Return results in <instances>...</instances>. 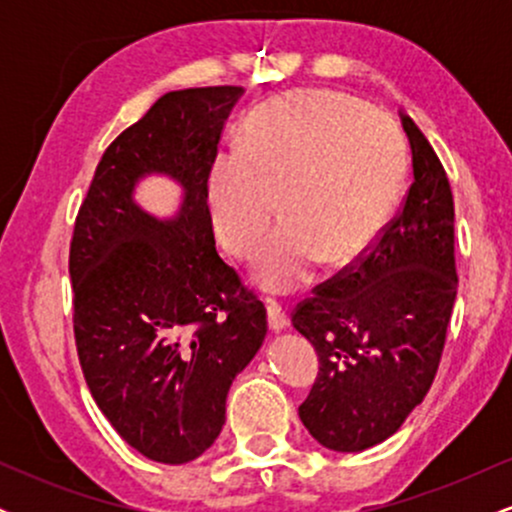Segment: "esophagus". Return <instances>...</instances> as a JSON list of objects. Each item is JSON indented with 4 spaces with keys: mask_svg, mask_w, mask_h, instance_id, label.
<instances>
[{
    "mask_svg": "<svg viewBox=\"0 0 512 512\" xmlns=\"http://www.w3.org/2000/svg\"><path fill=\"white\" fill-rule=\"evenodd\" d=\"M267 320H269V330L272 332H281L289 327V315H286V310L276 301H267Z\"/></svg>",
    "mask_w": 512,
    "mask_h": 512,
    "instance_id": "34e87169",
    "label": "esophagus"
}]
</instances>
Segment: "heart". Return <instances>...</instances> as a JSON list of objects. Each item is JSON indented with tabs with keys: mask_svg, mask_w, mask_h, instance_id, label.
I'll use <instances>...</instances> for the list:
<instances>
[{
	"mask_svg": "<svg viewBox=\"0 0 512 512\" xmlns=\"http://www.w3.org/2000/svg\"><path fill=\"white\" fill-rule=\"evenodd\" d=\"M407 154L387 117L349 96L301 91L260 105L240 127V146L209 168L214 228L228 250L250 255L279 209L252 274L262 289L293 293L325 257H354L399 202Z\"/></svg>",
	"mask_w": 512,
	"mask_h": 512,
	"instance_id": "b5f03b06",
	"label": "heart"
}]
</instances>
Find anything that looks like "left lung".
Masks as SVG:
<instances>
[{
    "instance_id": "8db88e82",
    "label": "left lung",
    "mask_w": 512,
    "mask_h": 512,
    "mask_svg": "<svg viewBox=\"0 0 512 512\" xmlns=\"http://www.w3.org/2000/svg\"><path fill=\"white\" fill-rule=\"evenodd\" d=\"M399 120L414 168L402 211L366 255L291 317L320 358L298 416L322 448L337 452L383 443L424 402L457 296L448 175L414 120L404 113Z\"/></svg>"
}]
</instances>
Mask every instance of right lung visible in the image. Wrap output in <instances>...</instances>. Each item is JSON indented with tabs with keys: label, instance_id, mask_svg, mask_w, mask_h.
Here are the masks:
<instances>
[{
	"label": "right lung",
	"instance_id": "obj_1",
	"mask_svg": "<svg viewBox=\"0 0 512 512\" xmlns=\"http://www.w3.org/2000/svg\"><path fill=\"white\" fill-rule=\"evenodd\" d=\"M240 86L170 91L93 173L74 223V337L88 390L134 450L197 460L226 424V397L267 334V310L216 252L207 180ZM151 174L183 190L163 220L133 199Z\"/></svg>",
	"mask_w": 512,
	"mask_h": 512
}]
</instances>
